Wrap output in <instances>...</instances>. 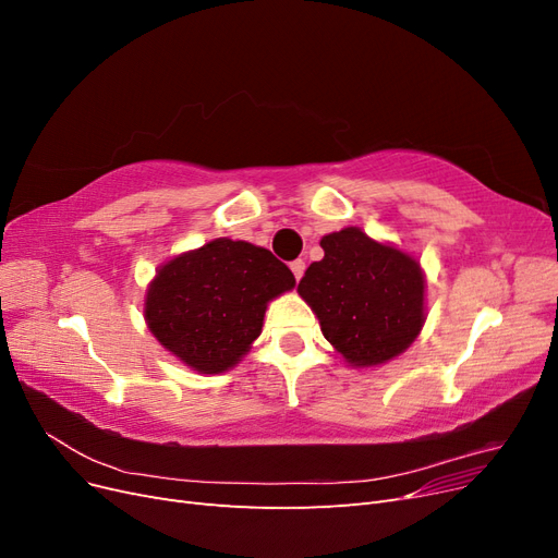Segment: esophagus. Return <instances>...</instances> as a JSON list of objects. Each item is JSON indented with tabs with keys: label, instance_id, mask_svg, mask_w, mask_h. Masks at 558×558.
I'll return each mask as SVG.
<instances>
[{
	"label": "esophagus",
	"instance_id": "1",
	"mask_svg": "<svg viewBox=\"0 0 558 558\" xmlns=\"http://www.w3.org/2000/svg\"><path fill=\"white\" fill-rule=\"evenodd\" d=\"M305 260H302V258H298V260H293L291 263V272H293V277H295V281H300L302 279V275H305Z\"/></svg>",
	"mask_w": 558,
	"mask_h": 558
}]
</instances>
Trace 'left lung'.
Listing matches in <instances>:
<instances>
[{"label": "left lung", "instance_id": "left-lung-1", "mask_svg": "<svg viewBox=\"0 0 558 558\" xmlns=\"http://www.w3.org/2000/svg\"><path fill=\"white\" fill-rule=\"evenodd\" d=\"M324 258L307 267L298 293L320 332L353 365H379L408 349L424 326V275L393 246L344 228L320 240Z\"/></svg>", "mask_w": 558, "mask_h": 558}]
</instances>
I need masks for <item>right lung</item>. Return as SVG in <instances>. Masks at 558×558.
Instances as JSON below:
<instances>
[{
	"label": "right lung",
	"instance_id": "obj_1",
	"mask_svg": "<svg viewBox=\"0 0 558 558\" xmlns=\"http://www.w3.org/2000/svg\"><path fill=\"white\" fill-rule=\"evenodd\" d=\"M293 286L291 269L267 248L221 238L162 265L144 314L165 349L214 375L244 356L260 335L267 302Z\"/></svg>",
	"mask_w": 558,
	"mask_h": 558
}]
</instances>
